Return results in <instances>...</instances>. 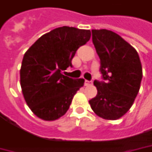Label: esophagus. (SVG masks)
<instances>
[{
	"label": "esophagus",
	"instance_id": "esophagus-1",
	"mask_svg": "<svg viewBox=\"0 0 152 152\" xmlns=\"http://www.w3.org/2000/svg\"><path fill=\"white\" fill-rule=\"evenodd\" d=\"M92 81H89V80H85V86H90V85H92Z\"/></svg>",
	"mask_w": 152,
	"mask_h": 152
}]
</instances>
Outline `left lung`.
I'll return each mask as SVG.
<instances>
[{"label":"left lung","instance_id":"obj_1","mask_svg":"<svg viewBox=\"0 0 152 152\" xmlns=\"http://www.w3.org/2000/svg\"><path fill=\"white\" fill-rule=\"evenodd\" d=\"M91 32L104 81H94L97 95L89 102L97 116L117 120L130 109L137 96L142 79L141 62L136 50L118 34L107 29Z\"/></svg>","mask_w":152,"mask_h":152}]
</instances>
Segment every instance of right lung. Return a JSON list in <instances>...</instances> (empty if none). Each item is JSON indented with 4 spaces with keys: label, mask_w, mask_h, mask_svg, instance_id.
<instances>
[{
    "label": "right lung",
    "mask_w": 152,
    "mask_h": 152,
    "mask_svg": "<svg viewBox=\"0 0 152 152\" xmlns=\"http://www.w3.org/2000/svg\"><path fill=\"white\" fill-rule=\"evenodd\" d=\"M91 31L73 27L56 28L39 38L23 56L20 85L27 105L38 118L58 119L67 113L85 79L61 73L72 67L77 50L91 39Z\"/></svg>",
    "instance_id": "1"
}]
</instances>
